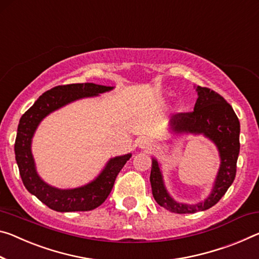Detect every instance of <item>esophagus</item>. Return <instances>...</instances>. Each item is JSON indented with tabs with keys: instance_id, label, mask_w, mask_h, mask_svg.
<instances>
[{
	"instance_id": "obj_1",
	"label": "esophagus",
	"mask_w": 259,
	"mask_h": 259,
	"mask_svg": "<svg viewBox=\"0 0 259 259\" xmlns=\"http://www.w3.org/2000/svg\"><path fill=\"white\" fill-rule=\"evenodd\" d=\"M138 146L141 147V149L150 150V149H152V147H153L154 145H153V143H152V142L150 141V139L143 138V139H141V141L138 142Z\"/></svg>"
}]
</instances>
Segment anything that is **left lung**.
<instances>
[{
    "label": "left lung",
    "instance_id": "obj_1",
    "mask_svg": "<svg viewBox=\"0 0 259 259\" xmlns=\"http://www.w3.org/2000/svg\"><path fill=\"white\" fill-rule=\"evenodd\" d=\"M197 101L191 113L171 116L169 131L174 136L194 135L204 136L218 150L220 166L210 194L202 202L187 204L175 200L168 192L163 181L161 165L152 158L150 182L152 194L160 206L174 213H195L205 211L221 199L236 175V162L240 153V121L232 106L220 94L210 89L195 86Z\"/></svg>",
    "mask_w": 259,
    "mask_h": 259
}]
</instances>
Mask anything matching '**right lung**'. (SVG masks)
<instances>
[{
	"mask_svg": "<svg viewBox=\"0 0 259 259\" xmlns=\"http://www.w3.org/2000/svg\"><path fill=\"white\" fill-rule=\"evenodd\" d=\"M114 86L94 83L70 84L49 90L38 98L33 106L20 117L15 142L16 161L24 186L40 202L57 212L91 211L105 202L112 191L115 179L131 158V153L110 158L104 169L91 182L72 189H59L45 182L36 171L32 154V139L45 117L55 110L85 98L109 92Z\"/></svg>",
	"mask_w": 259,
	"mask_h": 259,
	"instance_id": "obj_1",
	"label": "right lung"
}]
</instances>
